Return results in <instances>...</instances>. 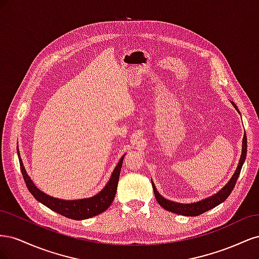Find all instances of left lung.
Wrapping results in <instances>:
<instances>
[{
	"label": "left lung",
	"instance_id": "left-lung-1",
	"mask_svg": "<svg viewBox=\"0 0 259 259\" xmlns=\"http://www.w3.org/2000/svg\"><path fill=\"white\" fill-rule=\"evenodd\" d=\"M232 105L234 106V108L237 109V106L234 105V103H232ZM242 144H243L242 145V154H241L239 165H238L236 171H234V174L231 177V179L229 180V183L227 184L218 193L213 195V197L207 198V199L200 201L198 203H191V204H180V203L171 202L169 200L164 199L162 195L158 191H156V188L152 182V188H153V192H154L156 201H158L159 204L164 209L169 210V211H171V213H175L178 215H184V216H198V215L205 213V211L214 208L215 206L221 204V203H223L227 198L229 197L231 191L233 190L234 186H236V184H237L238 177L241 173V168L243 166V163H244V161H245L246 151H247V142H246L245 133H244V137H243Z\"/></svg>",
	"mask_w": 259,
	"mask_h": 259
}]
</instances>
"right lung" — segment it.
Listing matches in <instances>:
<instances>
[{
  "label": "right lung",
  "instance_id": "right-lung-1",
  "mask_svg": "<svg viewBox=\"0 0 259 259\" xmlns=\"http://www.w3.org/2000/svg\"><path fill=\"white\" fill-rule=\"evenodd\" d=\"M123 159L124 156H122L120 162L117 163V165L115 166L113 173L111 175L110 180H109L108 184L106 185V187L103 190H101L98 194H96L95 197H93L91 199H83V200H76V201H64L60 199L52 198L50 195L42 192L41 190H38L37 188L33 185L32 180H31L27 175V171L25 167H23L20 155H19V163H20L21 174L23 179H25L28 190L38 202H41L45 206H48L52 210L56 211V213L65 216L67 218L75 219V221H82V219H88V218L96 216L98 214H101L111 205V203L113 202L115 193H116V188H117V183H119Z\"/></svg>",
  "mask_w": 259,
  "mask_h": 259
}]
</instances>
